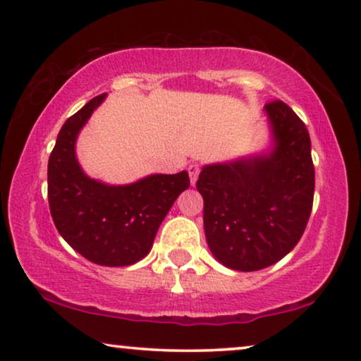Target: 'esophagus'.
Segmentation results:
<instances>
[{
    "mask_svg": "<svg viewBox=\"0 0 361 361\" xmlns=\"http://www.w3.org/2000/svg\"><path fill=\"white\" fill-rule=\"evenodd\" d=\"M187 171H189L192 185H195V182H197V179H199V174H200V164L192 162V164H189V167H187Z\"/></svg>",
    "mask_w": 361,
    "mask_h": 361,
    "instance_id": "1",
    "label": "esophagus"
}]
</instances>
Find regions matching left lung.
<instances>
[{"label": "left lung", "mask_w": 361, "mask_h": 361, "mask_svg": "<svg viewBox=\"0 0 361 361\" xmlns=\"http://www.w3.org/2000/svg\"><path fill=\"white\" fill-rule=\"evenodd\" d=\"M264 108L276 140L273 154L205 166L197 180L209 248L221 264L238 271H258L284 258L302 236L314 204L307 128L284 102Z\"/></svg>", "instance_id": "left-lung-1"}]
</instances>
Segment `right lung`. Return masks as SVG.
Segmentation results:
<instances>
[{"label": "right lung", "instance_id": "obj_1", "mask_svg": "<svg viewBox=\"0 0 361 361\" xmlns=\"http://www.w3.org/2000/svg\"><path fill=\"white\" fill-rule=\"evenodd\" d=\"M105 97L92 98L59 131L47 164L49 209L59 233L83 258L102 266H130L149 253L161 221L190 179L182 171L116 187L83 174L75 140Z\"/></svg>", "mask_w": 361, "mask_h": 361}]
</instances>
